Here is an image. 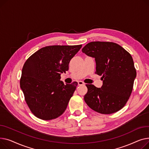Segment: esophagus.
Segmentation results:
<instances>
[{
  "label": "esophagus",
  "mask_w": 149,
  "mask_h": 149,
  "mask_svg": "<svg viewBox=\"0 0 149 149\" xmlns=\"http://www.w3.org/2000/svg\"><path fill=\"white\" fill-rule=\"evenodd\" d=\"M85 83L82 81H79L78 82V85H84Z\"/></svg>",
  "instance_id": "1"
}]
</instances>
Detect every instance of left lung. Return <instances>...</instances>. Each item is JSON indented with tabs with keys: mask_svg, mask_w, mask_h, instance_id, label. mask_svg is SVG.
<instances>
[{
	"mask_svg": "<svg viewBox=\"0 0 149 149\" xmlns=\"http://www.w3.org/2000/svg\"><path fill=\"white\" fill-rule=\"evenodd\" d=\"M95 58V74L102 76L103 85L97 88L86 84L88 91L84 100L91 109L103 114H110L123 108L129 99L136 76L132 56L118 44L93 41L82 49Z\"/></svg>",
	"mask_w": 149,
	"mask_h": 149,
	"instance_id": "left-lung-1",
	"label": "left lung"
}]
</instances>
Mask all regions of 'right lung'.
Masks as SVG:
<instances>
[{"instance_id": "add662e5", "label": "right lung", "mask_w": 149, "mask_h": 149, "mask_svg": "<svg viewBox=\"0 0 149 149\" xmlns=\"http://www.w3.org/2000/svg\"><path fill=\"white\" fill-rule=\"evenodd\" d=\"M82 47L49 46L35 52L25 62L20 78L24 100L33 114L44 120L58 118L65 111L77 82L64 85L61 74Z\"/></svg>"}]
</instances>
